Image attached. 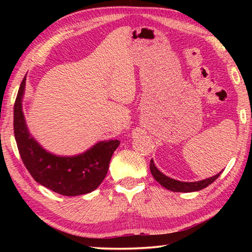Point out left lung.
Wrapping results in <instances>:
<instances>
[{
  "label": "left lung",
  "mask_w": 252,
  "mask_h": 252,
  "mask_svg": "<svg viewBox=\"0 0 252 252\" xmlns=\"http://www.w3.org/2000/svg\"><path fill=\"white\" fill-rule=\"evenodd\" d=\"M150 171L152 173L153 178H155L162 187H164L165 189H168L170 191H174V192H193V191L202 190V189H204V188H207L209 185H211V183L215 181L216 179H218L221 172H222L221 171L220 173L216 174L215 177L204 179V180H201V181L182 182V181L174 180V179L164 176L163 173L160 172L159 170L157 169L153 160L150 161Z\"/></svg>",
  "instance_id": "obj_1"
}]
</instances>
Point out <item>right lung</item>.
Segmentation results:
<instances>
[{"instance_id":"1","label":"right lung","mask_w":252,"mask_h":252,"mask_svg":"<svg viewBox=\"0 0 252 252\" xmlns=\"http://www.w3.org/2000/svg\"><path fill=\"white\" fill-rule=\"evenodd\" d=\"M25 79L20 85L14 103V136L25 168L34 180L62 195H80L99 187L108 173L119 140L101 141L90 150L75 157H58L46 152L34 140L25 125L22 96Z\"/></svg>"}]
</instances>
